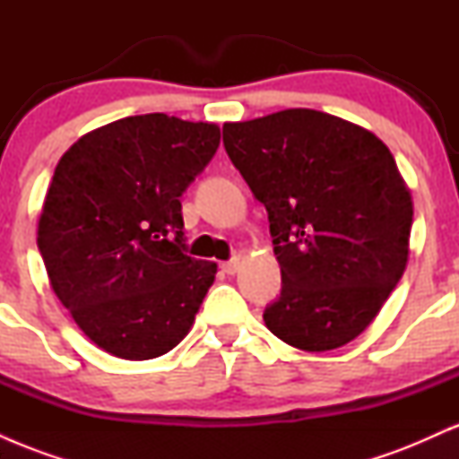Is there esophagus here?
<instances>
[{"instance_id": "obj_1", "label": "esophagus", "mask_w": 459, "mask_h": 459, "mask_svg": "<svg viewBox=\"0 0 459 459\" xmlns=\"http://www.w3.org/2000/svg\"><path fill=\"white\" fill-rule=\"evenodd\" d=\"M239 265H241L239 259H230V261H224L220 267H222L224 273H229V276H233V273L239 272Z\"/></svg>"}]
</instances>
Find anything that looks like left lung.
Segmentation results:
<instances>
[{
  "mask_svg": "<svg viewBox=\"0 0 459 459\" xmlns=\"http://www.w3.org/2000/svg\"><path fill=\"white\" fill-rule=\"evenodd\" d=\"M222 135L265 204L281 265L267 330L304 351L347 345L408 265L412 194L393 152L360 125L307 108L224 123Z\"/></svg>",
  "mask_w": 459,
  "mask_h": 459,
  "instance_id": "left-lung-1",
  "label": "left lung"
}]
</instances>
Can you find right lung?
Returning a JSON list of instances; mask_svg holds the SVG:
<instances>
[{"label": "right lung", "mask_w": 459, "mask_h": 459, "mask_svg": "<svg viewBox=\"0 0 459 459\" xmlns=\"http://www.w3.org/2000/svg\"><path fill=\"white\" fill-rule=\"evenodd\" d=\"M218 146L215 123L144 114L57 161L36 241L57 299L108 354L151 360L192 328L218 265L186 255L178 196Z\"/></svg>", "instance_id": "right-lung-1"}]
</instances>
